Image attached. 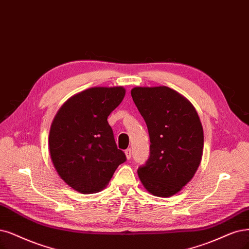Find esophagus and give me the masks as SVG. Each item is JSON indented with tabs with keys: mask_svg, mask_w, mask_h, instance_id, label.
Instances as JSON below:
<instances>
[{
	"mask_svg": "<svg viewBox=\"0 0 249 249\" xmlns=\"http://www.w3.org/2000/svg\"><path fill=\"white\" fill-rule=\"evenodd\" d=\"M125 155H126V158L129 160L131 158V149H127L125 150Z\"/></svg>",
	"mask_w": 249,
	"mask_h": 249,
	"instance_id": "obj_1",
	"label": "esophagus"
}]
</instances>
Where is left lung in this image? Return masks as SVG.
<instances>
[{
  "mask_svg": "<svg viewBox=\"0 0 249 249\" xmlns=\"http://www.w3.org/2000/svg\"><path fill=\"white\" fill-rule=\"evenodd\" d=\"M134 104L150 135V157L137 173L143 187L170 197L194 177L203 153V128L195 107L166 86L135 87Z\"/></svg>",
  "mask_w": 249,
  "mask_h": 249,
  "instance_id": "1",
  "label": "left lung"
}]
</instances>
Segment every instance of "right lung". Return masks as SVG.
<instances>
[{"label": "right lung", "instance_id": "1", "mask_svg": "<svg viewBox=\"0 0 249 249\" xmlns=\"http://www.w3.org/2000/svg\"><path fill=\"white\" fill-rule=\"evenodd\" d=\"M125 96L123 87H94L71 97L55 116L49 151L55 169L68 185L83 194L103 190L120 164L107 117Z\"/></svg>", "mask_w": 249, "mask_h": 249}]
</instances>
